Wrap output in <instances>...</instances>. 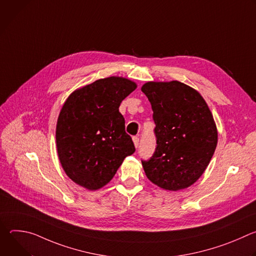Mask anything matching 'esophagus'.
Here are the masks:
<instances>
[{
  "instance_id": "34e87169",
  "label": "esophagus",
  "mask_w": 256,
  "mask_h": 256,
  "mask_svg": "<svg viewBox=\"0 0 256 256\" xmlns=\"http://www.w3.org/2000/svg\"><path fill=\"white\" fill-rule=\"evenodd\" d=\"M132 142H134V147L138 148V144H140V138H138V136H134V138H132Z\"/></svg>"
}]
</instances>
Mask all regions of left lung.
<instances>
[{
	"label": "left lung",
	"mask_w": 256,
	"mask_h": 256,
	"mask_svg": "<svg viewBox=\"0 0 256 256\" xmlns=\"http://www.w3.org/2000/svg\"><path fill=\"white\" fill-rule=\"evenodd\" d=\"M140 90L153 110L157 147L142 161L148 179L165 190L192 186L214 153L218 130L210 108L198 91L179 81L147 82Z\"/></svg>",
	"instance_id": "obj_1"
}]
</instances>
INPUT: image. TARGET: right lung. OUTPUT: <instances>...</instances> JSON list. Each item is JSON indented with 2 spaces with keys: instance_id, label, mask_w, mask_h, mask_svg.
<instances>
[{
  "instance_id": "right-lung-1",
  "label": "right lung",
  "mask_w": 256,
  "mask_h": 256,
  "mask_svg": "<svg viewBox=\"0 0 256 256\" xmlns=\"http://www.w3.org/2000/svg\"><path fill=\"white\" fill-rule=\"evenodd\" d=\"M136 88L134 81L112 76L75 90L64 101L56 128V150L64 171L78 186L100 190L134 152L118 108Z\"/></svg>"
}]
</instances>
